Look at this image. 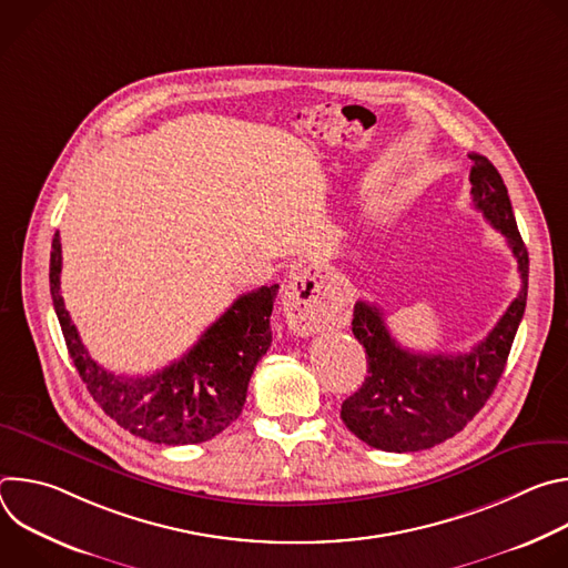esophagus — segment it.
Masks as SVG:
<instances>
[{"label": "esophagus", "instance_id": "34e87169", "mask_svg": "<svg viewBox=\"0 0 568 568\" xmlns=\"http://www.w3.org/2000/svg\"><path fill=\"white\" fill-rule=\"evenodd\" d=\"M339 310L335 290L321 272H294L283 292V312L296 335H312Z\"/></svg>", "mask_w": 568, "mask_h": 568}]
</instances>
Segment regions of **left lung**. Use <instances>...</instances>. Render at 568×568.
I'll return each instance as SVG.
<instances>
[{"instance_id":"left-lung-1","label":"left lung","mask_w":568,"mask_h":568,"mask_svg":"<svg viewBox=\"0 0 568 568\" xmlns=\"http://www.w3.org/2000/svg\"><path fill=\"white\" fill-rule=\"evenodd\" d=\"M471 200L497 231L508 237L517 258L521 290L497 326L463 355L412 353L388 333L384 312L355 303L353 335L366 348L368 375L342 404L344 425L366 445L384 452H420L458 434L493 395L528 296V252L517 229L508 189L493 161L471 152Z\"/></svg>"}]
</instances>
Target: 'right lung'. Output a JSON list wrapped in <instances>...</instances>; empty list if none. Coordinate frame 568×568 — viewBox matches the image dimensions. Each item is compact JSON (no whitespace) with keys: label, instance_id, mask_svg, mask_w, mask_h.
<instances>
[{"label":"right lung","instance_id":"1","mask_svg":"<svg viewBox=\"0 0 568 568\" xmlns=\"http://www.w3.org/2000/svg\"><path fill=\"white\" fill-rule=\"evenodd\" d=\"M60 235L51 242L53 310L75 371L101 409L130 434L156 445H197L224 432L245 407L258 359L272 344L270 316L278 285L242 294L178 362L145 377L116 375L94 362L60 294Z\"/></svg>","mask_w":568,"mask_h":568}]
</instances>
